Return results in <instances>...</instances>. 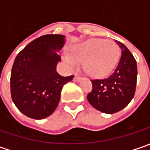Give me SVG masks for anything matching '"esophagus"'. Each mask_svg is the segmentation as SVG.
<instances>
[{"mask_svg": "<svg viewBox=\"0 0 150 150\" xmlns=\"http://www.w3.org/2000/svg\"><path fill=\"white\" fill-rule=\"evenodd\" d=\"M81 79H82V78H81V77H79V76H75L74 78H73V80H74L75 82H79Z\"/></svg>", "mask_w": 150, "mask_h": 150, "instance_id": "1", "label": "esophagus"}]
</instances>
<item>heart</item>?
Returning a JSON list of instances; mask_svg holds the SVG:
<instances>
[{"instance_id": "obj_1", "label": "heart", "mask_w": 150, "mask_h": 150, "mask_svg": "<svg viewBox=\"0 0 150 150\" xmlns=\"http://www.w3.org/2000/svg\"><path fill=\"white\" fill-rule=\"evenodd\" d=\"M119 49L110 40L92 39L73 47L70 55H66L67 63L75 67L84 63L85 71L93 77H104L117 64Z\"/></svg>"}]
</instances>
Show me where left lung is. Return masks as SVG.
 Returning a JSON list of instances; mask_svg holds the SVG:
<instances>
[{"label":"left lung","mask_w":150,"mask_h":150,"mask_svg":"<svg viewBox=\"0 0 150 150\" xmlns=\"http://www.w3.org/2000/svg\"><path fill=\"white\" fill-rule=\"evenodd\" d=\"M122 50L114 72L103 79H93V89L87 96L90 104L98 111L114 113L122 110L133 99L137 83V62L124 44L115 41Z\"/></svg>","instance_id":"8db88e82"}]
</instances>
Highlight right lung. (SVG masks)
I'll return each instance as SVG.
<instances>
[{"label": "right lung", "mask_w": 150, "mask_h": 150, "mask_svg": "<svg viewBox=\"0 0 150 150\" xmlns=\"http://www.w3.org/2000/svg\"><path fill=\"white\" fill-rule=\"evenodd\" d=\"M65 37L44 35L33 40L16 57L11 73V95L16 108L34 119L47 118L54 112L64 84L73 76L62 77L56 71Z\"/></svg>", "instance_id": "right-lung-1"}]
</instances>
